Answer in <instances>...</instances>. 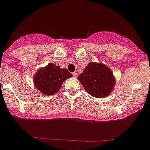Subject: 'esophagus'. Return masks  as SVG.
Listing matches in <instances>:
<instances>
[{"label":"esophagus","mask_w":150,"mask_h":150,"mask_svg":"<svg viewBox=\"0 0 150 150\" xmlns=\"http://www.w3.org/2000/svg\"><path fill=\"white\" fill-rule=\"evenodd\" d=\"M72 75H73V77H77V72H72Z\"/></svg>","instance_id":"obj_1"}]
</instances>
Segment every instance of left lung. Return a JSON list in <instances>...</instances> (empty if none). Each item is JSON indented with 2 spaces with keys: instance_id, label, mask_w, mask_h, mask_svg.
Segmentation results:
<instances>
[{
  "instance_id": "8db88e82",
  "label": "left lung",
  "mask_w": 150,
  "mask_h": 150,
  "mask_svg": "<svg viewBox=\"0 0 150 150\" xmlns=\"http://www.w3.org/2000/svg\"><path fill=\"white\" fill-rule=\"evenodd\" d=\"M78 80L91 96L103 98L110 94L116 84L111 69L102 63L90 62Z\"/></svg>"
}]
</instances>
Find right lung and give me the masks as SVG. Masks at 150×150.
Returning <instances> with one entry per match:
<instances>
[{"instance_id": "right-lung-1", "label": "right lung", "mask_w": 150, "mask_h": 150, "mask_svg": "<svg viewBox=\"0 0 150 150\" xmlns=\"http://www.w3.org/2000/svg\"><path fill=\"white\" fill-rule=\"evenodd\" d=\"M72 75L67 69L50 63L36 71L33 76V84L41 94L51 96L60 90L62 83Z\"/></svg>"}]
</instances>
